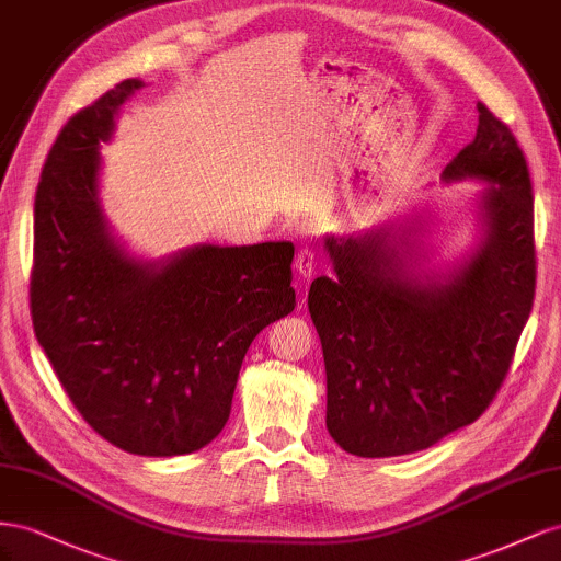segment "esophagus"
<instances>
[{"label": "esophagus", "instance_id": "obj_1", "mask_svg": "<svg viewBox=\"0 0 561 561\" xmlns=\"http://www.w3.org/2000/svg\"><path fill=\"white\" fill-rule=\"evenodd\" d=\"M294 270L300 282H308L314 272V253L310 249H300L296 253V261H294Z\"/></svg>", "mask_w": 561, "mask_h": 561}]
</instances>
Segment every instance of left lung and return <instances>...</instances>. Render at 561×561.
<instances>
[{
  "label": "left lung",
  "mask_w": 561,
  "mask_h": 561,
  "mask_svg": "<svg viewBox=\"0 0 561 561\" xmlns=\"http://www.w3.org/2000/svg\"><path fill=\"white\" fill-rule=\"evenodd\" d=\"M477 136L442 183H479L474 242L437 261V218L411 214L327 234L333 277L308 310L327 366V430L343 451H423L486 411L510 369L536 291L534 197L507 126L477 103Z\"/></svg>",
  "instance_id": "left-lung-1"
}]
</instances>
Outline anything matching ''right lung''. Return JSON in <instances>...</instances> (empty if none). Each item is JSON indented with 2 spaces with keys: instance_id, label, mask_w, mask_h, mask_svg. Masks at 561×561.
I'll use <instances>...</instances> for the list:
<instances>
[{
  "instance_id": "add662e5",
  "label": "right lung",
  "mask_w": 561,
  "mask_h": 561,
  "mask_svg": "<svg viewBox=\"0 0 561 561\" xmlns=\"http://www.w3.org/2000/svg\"><path fill=\"white\" fill-rule=\"evenodd\" d=\"M146 87L124 79L62 126L35 197L32 324L82 419L136 456L199 451L226 427L239 369L296 308L291 242L136 255L101 199V146Z\"/></svg>"
}]
</instances>
